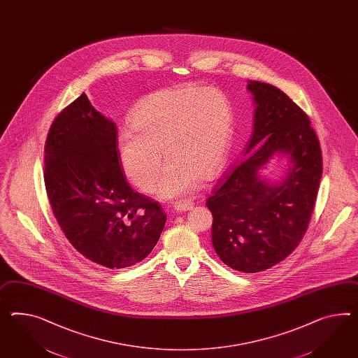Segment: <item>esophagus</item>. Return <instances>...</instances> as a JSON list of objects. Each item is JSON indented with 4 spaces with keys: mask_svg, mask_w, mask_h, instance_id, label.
I'll use <instances>...</instances> for the list:
<instances>
[{
    "mask_svg": "<svg viewBox=\"0 0 358 358\" xmlns=\"http://www.w3.org/2000/svg\"><path fill=\"white\" fill-rule=\"evenodd\" d=\"M193 208V202L184 201V202H176L175 203V210L178 213H184V211L191 210Z\"/></svg>",
    "mask_w": 358,
    "mask_h": 358,
    "instance_id": "esophagus-1",
    "label": "esophagus"
}]
</instances>
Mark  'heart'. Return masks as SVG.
I'll return each instance as SVG.
<instances>
[{
    "mask_svg": "<svg viewBox=\"0 0 358 358\" xmlns=\"http://www.w3.org/2000/svg\"><path fill=\"white\" fill-rule=\"evenodd\" d=\"M131 129H122L117 152L123 171L149 192L164 165L157 192L174 199L192 193L199 178L220 174L229 158L234 110L229 97L213 88L180 84L145 96L129 114Z\"/></svg>",
    "mask_w": 358,
    "mask_h": 358,
    "instance_id": "1",
    "label": "heart"
}]
</instances>
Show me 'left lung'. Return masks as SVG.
<instances>
[{"label": "left lung", "instance_id": "left-lung-1", "mask_svg": "<svg viewBox=\"0 0 358 358\" xmlns=\"http://www.w3.org/2000/svg\"><path fill=\"white\" fill-rule=\"evenodd\" d=\"M248 90L257 105L249 155L220 178L206 206L213 247L223 264L259 273L289 256L305 235L321 182L322 152L309 117L285 92L256 80ZM276 152L288 154L292 167L271 186L259 171Z\"/></svg>", "mask_w": 358, "mask_h": 358}]
</instances>
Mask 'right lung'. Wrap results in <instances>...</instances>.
<instances>
[{"label":"right lung","instance_id":"right-lung-1","mask_svg":"<svg viewBox=\"0 0 358 358\" xmlns=\"http://www.w3.org/2000/svg\"><path fill=\"white\" fill-rule=\"evenodd\" d=\"M114 122L83 93L48 132L44 182L55 220L80 255L108 268L143 261L165 227L159 202L135 192L122 171Z\"/></svg>","mask_w":358,"mask_h":358}]
</instances>
